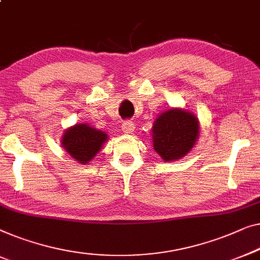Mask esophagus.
<instances>
[{"mask_svg":"<svg viewBox=\"0 0 260 260\" xmlns=\"http://www.w3.org/2000/svg\"><path fill=\"white\" fill-rule=\"evenodd\" d=\"M135 130V124L133 122H124L122 125V131L124 134H131Z\"/></svg>","mask_w":260,"mask_h":260,"instance_id":"esophagus-1","label":"esophagus"}]
</instances>
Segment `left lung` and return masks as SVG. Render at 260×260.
I'll list each match as a JSON object with an SVG mask.
<instances>
[{"label": "left lung", "instance_id": "1", "mask_svg": "<svg viewBox=\"0 0 260 260\" xmlns=\"http://www.w3.org/2000/svg\"><path fill=\"white\" fill-rule=\"evenodd\" d=\"M153 150L164 161L186 156L199 138V121L186 109L171 108L157 116L152 124Z\"/></svg>", "mask_w": 260, "mask_h": 260}]
</instances>
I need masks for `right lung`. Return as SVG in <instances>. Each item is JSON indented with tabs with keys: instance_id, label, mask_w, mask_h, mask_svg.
I'll use <instances>...</instances> for the list:
<instances>
[{
	"instance_id": "add662e5",
	"label": "right lung",
	"mask_w": 260,
	"mask_h": 260,
	"mask_svg": "<svg viewBox=\"0 0 260 260\" xmlns=\"http://www.w3.org/2000/svg\"><path fill=\"white\" fill-rule=\"evenodd\" d=\"M109 135L86 123L75 124L64 130L61 146L77 163L86 165L101 151Z\"/></svg>"
}]
</instances>
